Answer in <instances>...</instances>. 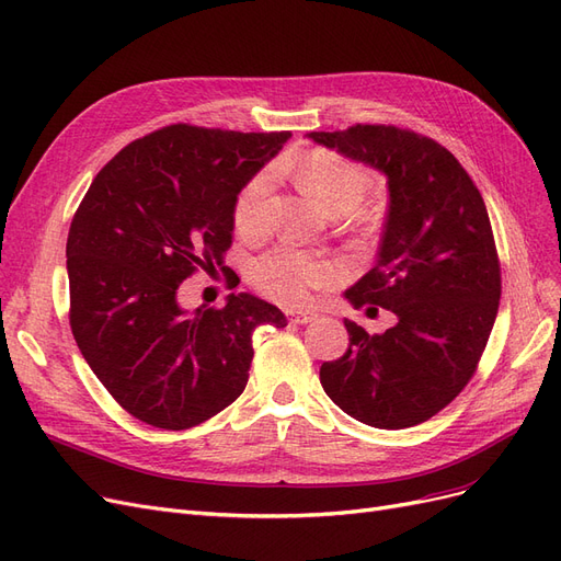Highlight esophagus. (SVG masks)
<instances>
[{"label": "esophagus", "mask_w": 561, "mask_h": 561, "mask_svg": "<svg viewBox=\"0 0 561 561\" xmlns=\"http://www.w3.org/2000/svg\"><path fill=\"white\" fill-rule=\"evenodd\" d=\"M286 317H288V321H294V323H310L319 314L314 310H286Z\"/></svg>", "instance_id": "esophagus-1"}]
</instances>
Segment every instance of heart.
<instances>
[{
  "mask_svg": "<svg viewBox=\"0 0 561 561\" xmlns=\"http://www.w3.org/2000/svg\"><path fill=\"white\" fill-rule=\"evenodd\" d=\"M300 182L317 201L333 214H350L366 201L370 174L358 162L329 149L307 153L298 165ZM275 172L261 170L240 188L234 197L232 221L247 240H259L273 221ZM337 267L305 251L277 247L259 256L249 267V279L263 296L279 305H302L310 291L333 284Z\"/></svg>",
  "mask_w": 561,
  "mask_h": 561,
  "instance_id": "1",
  "label": "heart"
}]
</instances>
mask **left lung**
Listing matches in <instances>:
<instances>
[{"instance_id":"1","label":"left lung","mask_w":561,"mask_h":561,"mask_svg":"<svg viewBox=\"0 0 561 561\" xmlns=\"http://www.w3.org/2000/svg\"><path fill=\"white\" fill-rule=\"evenodd\" d=\"M307 137L387 176L377 263L345 298L399 319L379 335L345 319L350 347L321 366V387L368 426L422 424L468 385L494 327L501 265L490 214L461 162L424 135L358 123Z\"/></svg>"}]
</instances>
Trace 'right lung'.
<instances>
[{
  "instance_id": "1",
  "label": "right lung",
  "mask_w": 561,
  "mask_h": 561,
  "mask_svg": "<svg viewBox=\"0 0 561 561\" xmlns=\"http://www.w3.org/2000/svg\"><path fill=\"white\" fill-rule=\"evenodd\" d=\"M291 133L176 123L130 141L98 172L67 234L69 327L104 389L133 417L182 431L244 391L251 337L286 317L256 296L179 305L197 270L226 273L240 188Z\"/></svg>"
}]
</instances>
